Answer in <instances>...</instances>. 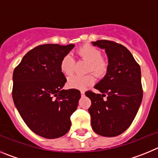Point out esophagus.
I'll use <instances>...</instances> for the list:
<instances>
[{"label":"esophagus","instance_id":"1","mask_svg":"<svg viewBox=\"0 0 158 158\" xmlns=\"http://www.w3.org/2000/svg\"><path fill=\"white\" fill-rule=\"evenodd\" d=\"M81 96H85V91L81 90Z\"/></svg>","mask_w":158,"mask_h":158}]
</instances>
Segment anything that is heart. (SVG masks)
Listing matches in <instances>:
<instances>
[{
    "instance_id": "b5f03b06",
    "label": "heart",
    "mask_w": 158,
    "mask_h": 158,
    "mask_svg": "<svg viewBox=\"0 0 158 158\" xmlns=\"http://www.w3.org/2000/svg\"><path fill=\"white\" fill-rule=\"evenodd\" d=\"M77 54L79 58L88 62L87 72L93 71L97 76H104L107 70L108 62L104 58L101 57V52L99 49L93 46L83 45L77 50ZM60 69L65 76H70L74 69V60L71 55L66 54L60 62ZM96 77L93 73L85 76H73L68 80V85L73 89H85L93 85Z\"/></svg>"
}]
</instances>
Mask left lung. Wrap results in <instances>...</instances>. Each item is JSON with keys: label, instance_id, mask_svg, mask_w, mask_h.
I'll use <instances>...</instances> for the list:
<instances>
[{"label": "left lung", "instance_id": "8db88e82", "mask_svg": "<svg viewBox=\"0 0 158 158\" xmlns=\"http://www.w3.org/2000/svg\"><path fill=\"white\" fill-rule=\"evenodd\" d=\"M92 43L104 49L108 59L105 76L94 86L100 93H85L92 102L89 108L92 128L102 136L115 137L131 126L141 105V69L131 53L121 44L108 40Z\"/></svg>", "mask_w": 158, "mask_h": 158}]
</instances>
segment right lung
Returning a JSON list of instances; mask_svg holds the SVG:
<instances>
[{
    "label": "right lung",
    "instance_id": "add662e5",
    "mask_svg": "<svg viewBox=\"0 0 158 158\" xmlns=\"http://www.w3.org/2000/svg\"><path fill=\"white\" fill-rule=\"evenodd\" d=\"M74 44H43L23 56L14 69L12 98L27 126L45 139H57L70 129V116L81 98L79 90L62 88L66 78L60 62Z\"/></svg>",
    "mask_w": 158,
    "mask_h": 158
}]
</instances>
